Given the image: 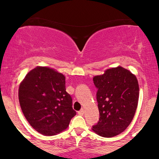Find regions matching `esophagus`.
Wrapping results in <instances>:
<instances>
[{"label": "esophagus", "mask_w": 159, "mask_h": 159, "mask_svg": "<svg viewBox=\"0 0 159 159\" xmlns=\"http://www.w3.org/2000/svg\"><path fill=\"white\" fill-rule=\"evenodd\" d=\"M78 114L79 115H81V116H83L84 114V109H81V110H80L79 111H78Z\"/></svg>", "instance_id": "34e87169"}]
</instances>
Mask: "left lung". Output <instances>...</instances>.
<instances>
[{
    "instance_id": "1",
    "label": "left lung",
    "mask_w": 159,
    "mask_h": 159,
    "mask_svg": "<svg viewBox=\"0 0 159 159\" xmlns=\"http://www.w3.org/2000/svg\"><path fill=\"white\" fill-rule=\"evenodd\" d=\"M99 120L92 130L99 136L112 138L126 129L135 114L139 85L135 75L122 66L107 69L93 77Z\"/></svg>"
}]
</instances>
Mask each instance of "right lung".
I'll return each mask as SVG.
<instances>
[{"label": "right lung", "instance_id": "1", "mask_svg": "<svg viewBox=\"0 0 159 159\" xmlns=\"http://www.w3.org/2000/svg\"><path fill=\"white\" fill-rule=\"evenodd\" d=\"M65 76L55 69L36 66L20 83L19 100L29 124L40 134L55 135L68 128L76 115L66 91Z\"/></svg>", "mask_w": 159, "mask_h": 159}]
</instances>
